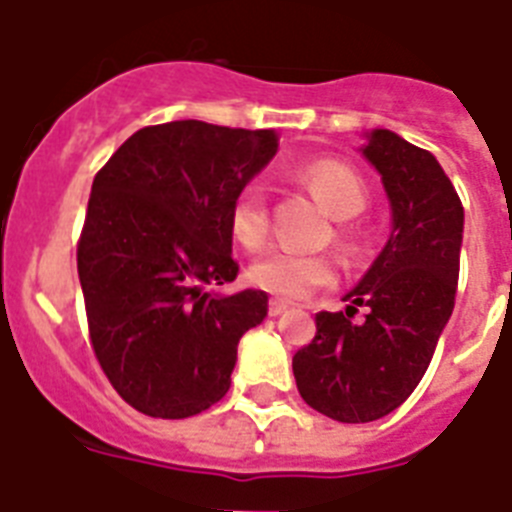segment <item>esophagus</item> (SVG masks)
Here are the masks:
<instances>
[{
    "label": "esophagus",
    "mask_w": 512,
    "mask_h": 512,
    "mask_svg": "<svg viewBox=\"0 0 512 512\" xmlns=\"http://www.w3.org/2000/svg\"><path fill=\"white\" fill-rule=\"evenodd\" d=\"M286 309H289V302H283V299H270V302H268V315L270 317L283 315Z\"/></svg>",
    "instance_id": "esophagus-1"
}]
</instances>
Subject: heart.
Instances as JSON below:
<instances>
[{"instance_id":"heart-1","label":"heart","mask_w":512,"mask_h":512,"mask_svg":"<svg viewBox=\"0 0 512 512\" xmlns=\"http://www.w3.org/2000/svg\"><path fill=\"white\" fill-rule=\"evenodd\" d=\"M296 179L312 192L317 203L333 218H354L367 208V187L362 176L338 161H312L296 171ZM229 229L236 242L255 252L268 242V200L260 182H244L229 203ZM336 244L343 252L356 247L351 226L338 223ZM247 278L265 294L281 299H302L320 286L336 281V263L328 255H302L289 249H273L249 265Z\"/></svg>"}]
</instances>
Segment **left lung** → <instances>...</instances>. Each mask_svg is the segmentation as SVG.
I'll list each match as a JSON object with an SVG mask.
<instances>
[{
  "instance_id": "1",
  "label": "left lung",
  "mask_w": 512,
  "mask_h": 512,
  "mask_svg": "<svg viewBox=\"0 0 512 512\" xmlns=\"http://www.w3.org/2000/svg\"><path fill=\"white\" fill-rule=\"evenodd\" d=\"M362 153L382 176L393 231L346 312H317L315 338L291 362L304 401L346 424L375 422L414 393L453 315L463 242L461 197L429 150L375 130ZM362 303L368 315L354 323Z\"/></svg>"
}]
</instances>
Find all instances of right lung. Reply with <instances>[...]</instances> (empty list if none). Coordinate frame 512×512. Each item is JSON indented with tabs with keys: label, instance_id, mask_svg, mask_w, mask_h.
<instances>
[{
	"label": "right lung",
	"instance_id": "1",
	"mask_svg": "<svg viewBox=\"0 0 512 512\" xmlns=\"http://www.w3.org/2000/svg\"><path fill=\"white\" fill-rule=\"evenodd\" d=\"M273 130L182 119L137 130L93 179L77 276L90 346L124 401L187 419L226 395L236 346L268 315L265 291L231 283L229 203L276 156Z\"/></svg>",
	"mask_w": 512,
	"mask_h": 512
}]
</instances>
